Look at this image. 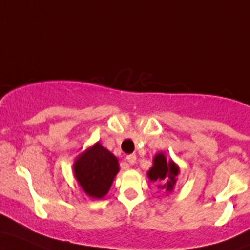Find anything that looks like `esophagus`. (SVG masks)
Here are the masks:
<instances>
[{"label":"esophagus","instance_id":"34e87169","mask_svg":"<svg viewBox=\"0 0 250 250\" xmlns=\"http://www.w3.org/2000/svg\"><path fill=\"white\" fill-rule=\"evenodd\" d=\"M127 161L128 163L130 164V165H134V164L136 163V155L135 154H129V155H127Z\"/></svg>","mask_w":250,"mask_h":250}]
</instances>
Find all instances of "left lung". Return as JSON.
I'll list each match as a JSON object with an SVG mask.
<instances>
[{
  "label": "left lung",
  "mask_w": 250,
  "mask_h": 250,
  "mask_svg": "<svg viewBox=\"0 0 250 250\" xmlns=\"http://www.w3.org/2000/svg\"><path fill=\"white\" fill-rule=\"evenodd\" d=\"M179 173V166L172 159L167 160L165 153L159 152L153 158V165L147 171V177L150 182L158 184V188L169 193L174 190Z\"/></svg>",
  "instance_id": "8db88e82"
}]
</instances>
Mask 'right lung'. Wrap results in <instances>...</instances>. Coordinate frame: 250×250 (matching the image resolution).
Listing matches in <instances>:
<instances>
[{
  "label": "right lung",
  "instance_id": "1",
  "mask_svg": "<svg viewBox=\"0 0 250 250\" xmlns=\"http://www.w3.org/2000/svg\"><path fill=\"white\" fill-rule=\"evenodd\" d=\"M119 171V159L100 142L83 150L73 163L77 183L87 197L94 199H102L108 194Z\"/></svg>",
  "mask_w": 250,
  "mask_h": 250
}]
</instances>
